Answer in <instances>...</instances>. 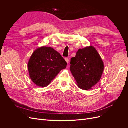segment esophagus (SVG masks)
I'll return each instance as SVG.
<instances>
[{"mask_svg": "<svg viewBox=\"0 0 128 128\" xmlns=\"http://www.w3.org/2000/svg\"><path fill=\"white\" fill-rule=\"evenodd\" d=\"M65 60H66V61L67 62V64L69 63V59L68 58H65Z\"/></svg>", "mask_w": 128, "mask_h": 128, "instance_id": "esophagus-1", "label": "esophagus"}]
</instances>
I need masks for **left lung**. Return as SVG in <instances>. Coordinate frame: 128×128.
Returning <instances> with one entry per match:
<instances>
[{"mask_svg":"<svg viewBox=\"0 0 128 128\" xmlns=\"http://www.w3.org/2000/svg\"><path fill=\"white\" fill-rule=\"evenodd\" d=\"M104 69L103 61L93 46L79 49L70 60V70L78 86L88 90L101 78Z\"/></svg>","mask_w":128,"mask_h":128,"instance_id":"8db88e82","label":"left lung"}]
</instances>
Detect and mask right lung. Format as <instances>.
<instances>
[{"label": "right lung", "mask_w": 128, "mask_h": 128, "mask_svg": "<svg viewBox=\"0 0 128 128\" xmlns=\"http://www.w3.org/2000/svg\"><path fill=\"white\" fill-rule=\"evenodd\" d=\"M67 65L59 53L52 48L43 46L32 53L28 68L32 82L38 86L45 87Z\"/></svg>", "instance_id": "right-lung-1"}]
</instances>
